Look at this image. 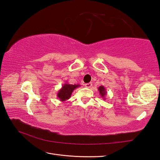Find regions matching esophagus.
<instances>
[{"label":"esophagus","instance_id":"esophagus-1","mask_svg":"<svg viewBox=\"0 0 160 160\" xmlns=\"http://www.w3.org/2000/svg\"><path fill=\"white\" fill-rule=\"evenodd\" d=\"M92 84L91 82H88V83H87L85 84V87H86L87 88H91L92 87Z\"/></svg>","mask_w":160,"mask_h":160}]
</instances>
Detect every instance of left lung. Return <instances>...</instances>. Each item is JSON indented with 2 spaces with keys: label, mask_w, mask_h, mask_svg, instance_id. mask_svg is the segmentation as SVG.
<instances>
[{
  "label": "left lung",
  "mask_w": 160,
  "mask_h": 160,
  "mask_svg": "<svg viewBox=\"0 0 160 160\" xmlns=\"http://www.w3.org/2000/svg\"><path fill=\"white\" fill-rule=\"evenodd\" d=\"M98 91L99 92V94L101 95V97L103 99H106V95H107V91H106V89L104 87V86H100L98 88Z\"/></svg>",
  "instance_id": "8db88e82"
}]
</instances>
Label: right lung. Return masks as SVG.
Returning <instances> with one entry per match:
<instances>
[{"label":"right lung","instance_id":"right-lung-1","mask_svg":"<svg viewBox=\"0 0 160 160\" xmlns=\"http://www.w3.org/2000/svg\"><path fill=\"white\" fill-rule=\"evenodd\" d=\"M80 84H70L66 82L62 85L61 88L57 92V96L61 102H65L71 98L73 91L78 87H80Z\"/></svg>","mask_w":160,"mask_h":160}]
</instances>
